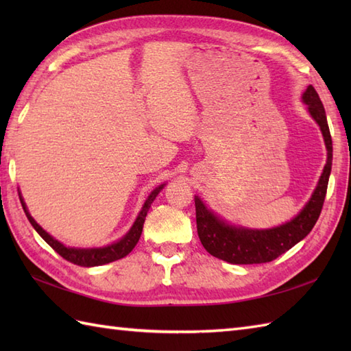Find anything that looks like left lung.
Segmentation results:
<instances>
[{"label":"left lung","instance_id":"obj_1","mask_svg":"<svg viewBox=\"0 0 351 351\" xmlns=\"http://www.w3.org/2000/svg\"><path fill=\"white\" fill-rule=\"evenodd\" d=\"M302 101L306 104L311 117L322 130L327 149L326 166L311 199L295 217L280 226L270 229H249L229 225L217 214H214V211H211L199 196H195L197 235L206 252L211 253L213 256L230 264L270 263L302 241L315 226L324 204L327 184H329L333 147L326 111L315 88L308 86L302 95Z\"/></svg>","mask_w":351,"mask_h":351}]
</instances>
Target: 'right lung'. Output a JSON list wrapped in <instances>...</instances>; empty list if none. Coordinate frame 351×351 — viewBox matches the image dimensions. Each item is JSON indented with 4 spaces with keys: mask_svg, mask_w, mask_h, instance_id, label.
<instances>
[{
    "mask_svg": "<svg viewBox=\"0 0 351 351\" xmlns=\"http://www.w3.org/2000/svg\"><path fill=\"white\" fill-rule=\"evenodd\" d=\"M164 185L166 184H161L156 187L151 195L147 196L146 202L141 206V211L138 213L136 221H134V225L131 226V229L126 232L121 240H117L113 244H108V245H104V247H92V249H81V247H69V245H64L63 243H60L58 240H56L54 237L49 235L47 230H45L39 223H37L33 217L32 214L28 213L27 210V205L24 202V197L21 196V191H19V200L22 204V208H24L27 219L32 223V226L36 229V232L39 234L45 241H47L52 249H54L58 255L63 256L66 261H69L72 264H77L81 267H96V265H104V264H108V263H113V261H117L121 258H125L128 253L136 247V244L140 240V235H141V230H143V223L147 215L149 208H151L152 202L155 200V197L158 196V193L164 189Z\"/></svg>",
    "mask_w": 351,
    "mask_h": 351,
    "instance_id": "right-lung-1",
    "label": "right lung"
}]
</instances>
